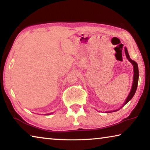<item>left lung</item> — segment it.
<instances>
[{
    "mask_svg": "<svg viewBox=\"0 0 150 150\" xmlns=\"http://www.w3.org/2000/svg\"><path fill=\"white\" fill-rule=\"evenodd\" d=\"M125 54H126L127 59H128L129 61H130V62L132 63V64L133 66H134V80H133L132 87V89L130 91V94H129V95H128V97H127L126 100L125 101V103H124L123 106L125 105L126 103H128L129 101H130L132 99V98L133 96H134V94H135L136 91L137 87H138V78H139V71H138V64H137V63L136 62H134V60H132L130 59V56H129V55H128V51H127V49H126V47H125ZM115 111H117V110H115Z\"/></svg>",
    "mask_w": 150,
    "mask_h": 150,
    "instance_id": "8db88e82",
    "label": "left lung"
}]
</instances>
